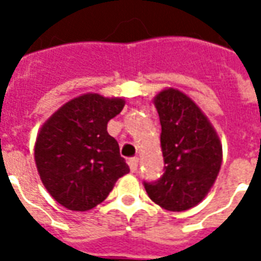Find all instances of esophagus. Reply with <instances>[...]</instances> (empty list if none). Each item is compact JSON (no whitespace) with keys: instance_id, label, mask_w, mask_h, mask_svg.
Here are the masks:
<instances>
[{"instance_id":"esophagus-1","label":"esophagus","mask_w":261,"mask_h":261,"mask_svg":"<svg viewBox=\"0 0 261 261\" xmlns=\"http://www.w3.org/2000/svg\"><path fill=\"white\" fill-rule=\"evenodd\" d=\"M128 166H130L131 172H136L137 168H138V158L128 159Z\"/></svg>"}]
</instances>
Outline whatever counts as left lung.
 Instances as JSON below:
<instances>
[{
	"label": "left lung",
	"mask_w": 261,
	"mask_h": 261,
	"mask_svg": "<svg viewBox=\"0 0 261 261\" xmlns=\"http://www.w3.org/2000/svg\"><path fill=\"white\" fill-rule=\"evenodd\" d=\"M161 120V147L165 173L144 183L148 196L168 211H186L202 198L217 180L222 145L210 120L186 93L166 88L153 97Z\"/></svg>",
	"instance_id": "1"
}]
</instances>
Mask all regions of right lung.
<instances>
[{"label":"right lung","mask_w":261,"mask_h":261,"mask_svg":"<svg viewBox=\"0 0 261 261\" xmlns=\"http://www.w3.org/2000/svg\"><path fill=\"white\" fill-rule=\"evenodd\" d=\"M123 97L84 93L64 103L37 133L35 161L46 190L71 211L96 207L130 172L108 123L124 108Z\"/></svg>","instance_id":"obj_1"}]
</instances>
